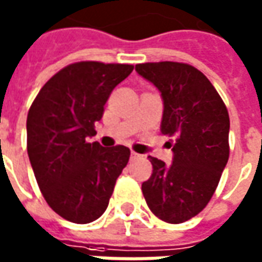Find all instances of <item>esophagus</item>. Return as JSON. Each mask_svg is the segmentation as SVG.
<instances>
[{
	"label": "esophagus",
	"instance_id": "1",
	"mask_svg": "<svg viewBox=\"0 0 262 262\" xmlns=\"http://www.w3.org/2000/svg\"><path fill=\"white\" fill-rule=\"evenodd\" d=\"M139 158H142V155L136 154V152H132L130 154V159H139Z\"/></svg>",
	"mask_w": 262,
	"mask_h": 262
}]
</instances>
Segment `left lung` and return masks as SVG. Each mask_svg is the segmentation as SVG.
I'll return each instance as SVG.
<instances>
[{
  "label": "left lung",
  "mask_w": 262,
  "mask_h": 262,
  "mask_svg": "<svg viewBox=\"0 0 262 262\" xmlns=\"http://www.w3.org/2000/svg\"><path fill=\"white\" fill-rule=\"evenodd\" d=\"M163 99L161 132L173 138L170 166L149 156L154 166L142 183L146 204L159 220L181 224L212 198L229 158V115L212 83L191 64H136Z\"/></svg>",
  "instance_id": "left-lung-1"
}]
</instances>
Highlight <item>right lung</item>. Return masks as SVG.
I'll return each mask as SVG.
<instances>
[{"label": "right lung", "instance_id": "right-lung-1", "mask_svg": "<svg viewBox=\"0 0 262 262\" xmlns=\"http://www.w3.org/2000/svg\"><path fill=\"white\" fill-rule=\"evenodd\" d=\"M132 64L79 61L41 87L27 116V152L42 196L64 220L89 224L108 205L119 175L130 158L123 145L101 147L87 139L113 89Z\"/></svg>", "mask_w": 262, "mask_h": 262}]
</instances>
